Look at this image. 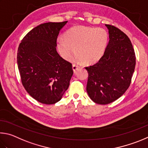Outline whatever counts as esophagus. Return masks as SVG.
I'll return each instance as SVG.
<instances>
[{"label": "esophagus", "mask_w": 148, "mask_h": 148, "mask_svg": "<svg viewBox=\"0 0 148 148\" xmlns=\"http://www.w3.org/2000/svg\"><path fill=\"white\" fill-rule=\"evenodd\" d=\"M72 67H73V71L76 72L77 70L79 68V66H77V65H75V64H73Z\"/></svg>", "instance_id": "34e87169"}]
</instances>
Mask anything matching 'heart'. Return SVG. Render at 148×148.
<instances>
[{
    "mask_svg": "<svg viewBox=\"0 0 148 148\" xmlns=\"http://www.w3.org/2000/svg\"><path fill=\"white\" fill-rule=\"evenodd\" d=\"M108 40V34L105 28L75 26L66 31L64 40H57V49L66 60H71L76 52L77 61L93 64L103 56Z\"/></svg>",
    "mask_w": 148,
    "mask_h": 148,
    "instance_id": "1",
    "label": "heart"
}]
</instances>
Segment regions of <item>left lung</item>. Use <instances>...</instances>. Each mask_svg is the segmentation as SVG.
<instances>
[{"instance_id":"obj_1","label":"left lung","mask_w":148,"mask_h":148,"mask_svg":"<svg viewBox=\"0 0 148 148\" xmlns=\"http://www.w3.org/2000/svg\"><path fill=\"white\" fill-rule=\"evenodd\" d=\"M105 26L109 41L105 53L96 64L85 67L88 73V94L100 105L109 104L126 92L136 64L135 53L128 36L112 25Z\"/></svg>"}]
</instances>
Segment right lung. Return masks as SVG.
I'll list each match as a JSON object with an SVG mask.
<instances>
[{
	"label": "right lung",
	"mask_w": 148,
	"mask_h": 148,
	"mask_svg": "<svg viewBox=\"0 0 148 148\" xmlns=\"http://www.w3.org/2000/svg\"><path fill=\"white\" fill-rule=\"evenodd\" d=\"M67 21L46 23L31 30L19 44L17 62L23 86L46 105L58 102L69 86L72 64L56 51L60 30Z\"/></svg>",
	"instance_id": "add662e5"
}]
</instances>
